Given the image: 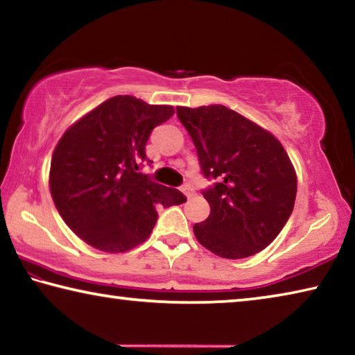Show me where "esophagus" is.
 <instances>
[{
	"label": "esophagus",
	"instance_id": "1",
	"mask_svg": "<svg viewBox=\"0 0 355 355\" xmlns=\"http://www.w3.org/2000/svg\"><path fill=\"white\" fill-rule=\"evenodd\" d=\"M182 191H183V194L188 197V199H191V197L194 196V189H192V186L189 183H186L182 188Z\"/></svg>",
	"mask_w": 355,
	"mask_h": 355
}]
</instances>
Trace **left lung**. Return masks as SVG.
Instances as JSON below:
<instances>
[{
    "instance_id": "obj_1",
    "label": "left lung",
    "mask_w": 355,
    "mask_h": 355,
    "mask_svg": "<svg viewBox=\"0 0 355 355\" xmlns=\"http://www.w3.org/2000/svg\"><path fill=\"white\" fill-rule=\"evenodd\" d=\"M177 116L202 173L218 180L203 191L211 211L194 225L197 241L230 260L258 254L293 213L297 178L290 156L277 137L227 106H177Z\"/></svg>"
}]
</instances>
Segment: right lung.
<instances>
[{
    "label": "right lung",
    "mask_w": 355,
    "mask_h": 355,
    "mask_svg": "<svg viewBox=\"0 0 355 355\" xmlns=\"http://www.w3.org/2000/svg\"><path fill=\"white\" fill-rule=\"evenodd\" d=\"M173 112L172 106L117 95L59 139L50 167L51 197L84 243L110 254L127 252L150 236L158 219L156 207L186 202L178 189L139 172L150 133Z\"/></svg>",
    "instance_id": "add662e5"
}]
</instances>
